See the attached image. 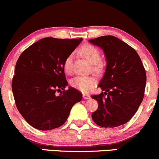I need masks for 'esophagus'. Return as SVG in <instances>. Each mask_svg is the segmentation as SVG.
Here are the masks:
<instances>
[{
    "label": "esophagus",
    "mask_w": 159,
    "mask_h": 159,
    "mask_svg": "<svg viewBox=\"0 0 159 159\" xmlns=\"http://www.w3.org/2000/svg\"><path fill=\"white\" fill-rule=\"evenodd\" d=\"M83 97L84 98V99H90V96H89V94H87V93H83Z\"/></svg>",
    "instance_id": "1"
}]
</instances>
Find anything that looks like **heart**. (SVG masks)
<instances>
[{
  "label": "heart",
  "instance_id": "heart-1",
  "mask_svg": "<svg viewBox=\"0 0 159 159\" xmlns=\"http://www.w3.org/2000/svg\"><path fill=\"white\" fill-rule=\"evenodd\" d=\"M83 56L89 60L92 64H94V70L96 72H99L100 70V64L99 62L100 61L101 56L99 50L93 46L85 45L81 50ZM74 56L73 53H70L63 61V70L65 73L67 74H71L73 72V63ZM72 86L76 89H79L82 92H88L94 86L96 83V80L92 76H78L72 79L71 82Z\"/></svg>",
  "mask_w": 159,
  "mask_h": 159
}]
</instances>
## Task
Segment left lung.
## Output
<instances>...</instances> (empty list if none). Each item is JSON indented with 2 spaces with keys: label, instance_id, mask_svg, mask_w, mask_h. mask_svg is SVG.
<instances>
[{
  "label": "left lung",
  "instance_id": "obj_1",
  "mask_svg": "<svg viewBox=\"0 0 159 159\" xmlns=\"http://www.w3.org/2000/svg\"><path fill=\"white\" fill-rule=\"evenodd\" d=\"M103 50L106 68L99 87L103 91L92 98L98 109L92 114L96 125L114 128L128 122L144 97L146 73L139 56L132 47L113 36L89 40Z\"/></svg>",
  "mask_w": 159,
  "mask_h": 159
}]
</instances>
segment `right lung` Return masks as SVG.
I'll use <instances>...</instances> for the list:
<instances>
[{"label": "right lung", "mask_w": 159, "mask_h": 159, "mask_svg": "<svg viewBox=\"0 0 159 159\" xmlns=\"http://www.w3.org/2000/svg\"><path fill=\"white\" fill-rule=\"evenodd\" d=\"M82 40L46 37L19 57L12 80L13 94L19 112L34 128L46 131L61 126L73 105L81 101L82 93L77 89L65 90L68 83L63 65Z\"/></svg>", "instance_id": "right-lung-1"}]
</instances>
